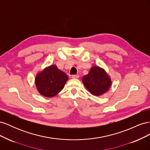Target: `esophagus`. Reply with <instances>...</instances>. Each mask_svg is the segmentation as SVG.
<instances>
[{
	"label": "esophagus",
	"instance_id": "34e87169",
	"mask_svg": "<svg viewBox=\"0 0 150 150\" xmlns=\"http://www.w3.org/2000/svg\"><path fill=\"white\" fill-rule=\"evenodd\" d=\"M79 78V76L78 74H75V75H72V79H78Z\"/></svg>",
	"mask_w": 150,
	"mask_h": 150
}]
</instances>
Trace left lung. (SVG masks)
I'll return each mask as SVG.
<instances>
[{
	"label": "left lung",
	"mask_w": 150,
	"mask_h": 150,
	"mask_svg": "<svg viewBox=\"0 0 150 150\" xmlns=\"http://www.w3.org/2000/svg\"><path fill=\"white\" fill-rule=\"evenodd\" d=\"M83 83L93 96H101L108 91L111 86L110 76L102 67L94 66L89 73L83 76Z\"/></svg>",
	"instance_id": "left-lung-1"
}]
</instances>
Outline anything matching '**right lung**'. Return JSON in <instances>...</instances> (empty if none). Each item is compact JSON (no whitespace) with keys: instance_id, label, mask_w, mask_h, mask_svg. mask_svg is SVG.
<instances>
[{"instance_id":"right-lung-1","label":"right lung","mask_w":150,"mask_h":150,"mask_svg":"<svg viewBox=\"0 0 150 150\" xmlns=\"http://www.w3.org/2000/svg\"><path fill=\"white\" fill-rule=\"evenodd\" d=\"M69 79L68 76L52 64L39 71L35 76V84L38 92L46 98L55 96L62 89Z\"/></svg>"}]
</instances>
